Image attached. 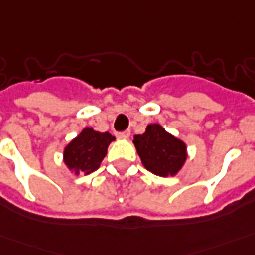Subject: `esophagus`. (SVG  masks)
Wrapping results in <instances>:
<instances>
[{"mask_svg": "<svg viewBox=\"0 0 255 255\" xmlns=\"http://www.w3.org/2000/svg\"><path fill=\"white\" fill-rule=\"evenodd\" d=\"M118 136H119V137H122V138H128L129 136H130V130L128 129V130L119 131V133H118Z\"/></svg>", "mask_w": 255, "mask_h": 255, "instance_id": "esophagus-1", "label": "esophagus"}]
</instances>
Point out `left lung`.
I'll list each match as a JSON object with an SVG mask.
<instances>
[{"label": "left lung", "mask_w": 255, "mask_h": 255, "mask_svg": "<svg viewBox=\"0 0 255 255\" xmlns=\"http://www.w3.org/2000/svg\"><path fill=\"white\" fill-rule=\"evenodd\" d=\"M133 143L143 165L158 176H173L187 157L186 144L165 131L161 125H148L143 134L134 136Z\"/></svg>", "instance_id": "left-lung-1"}]
</instances>
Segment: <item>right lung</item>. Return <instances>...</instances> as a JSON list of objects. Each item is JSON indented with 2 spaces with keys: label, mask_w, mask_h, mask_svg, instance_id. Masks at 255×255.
I'll use <instances>...</instances> for the list:
<instances>
[{
  "label": "right lung",
  "mask_w": 255,
  "mask_h": 255,
  "mask_svg": "<svg viewBox=\"0 0 255 255\" xmlns=\"http://www.w3.org/2000/svg\"><path fill=\"white\" fill-rule=\"evenodd\" d=\"M112 140H115V137L108 131L100 133L91 128H86L66 145L64 151L65 164L76 175H79V172L90 173L96 171L107 155V148Z\"/></svg>",
  "instance_id": "1"
}]
</instances>
